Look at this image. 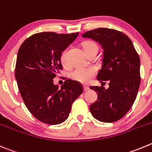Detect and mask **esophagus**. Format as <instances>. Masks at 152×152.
I'll list each match as a JSON object with an SVG mask.
<instances>
[{
  "mask_svg": "<svg viewBox=\"0 0 152 152\" xmlns=\"http://www.w3.org/2000/svg\"><path fill=\"white\" fill-rule=\"evenodd\" d=\"M83 89H84V91H85V92H86V91H88V90H89V87H88V86H84Z\"/></svg>",
  "mask_w": 152,
  "mask_h": 152,
  "instance_id": "obj_1",
  "label": "esophagus"
}]
</instances>
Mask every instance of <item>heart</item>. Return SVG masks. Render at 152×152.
<instances>
[{"label": "heart", "mask_w": 152, "mask_h": 152, "mask_svg": "<svg viewBox=\"0 0 152 152\" xmlns=\"http://www.w3.org/2000/svg\"><path fill=\"white\" fill-rule=\"evenodd\" d=\"M82 47H83L84 50H85V53L87 54L88 52L94 49H98V45L94 42H91V41H88V42H85L82 44ZM61 63L63 65L67 66L68 63H67V56H66V50H64L61 54V57H60ZM96 71L94 68L92 67H79L75 69L74 70L70 73V78L73 80L76 81V82H81V83H88L90 82L91 78L94 77L95 76Z\"/></svg>", "instance_id": "obj_1"}]
</instances>
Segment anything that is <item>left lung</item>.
Here are the masks:
<instances>
[{
  "label": "left lung",
  "instance_id": "8db88e82",
  "mask_svg": "<svg viewBox=\"0 0 152 152\" xmlns=\"http://www.w3.org/2000/svg\"><path fill=\"white\" fill-rule=\"evenodd\" d=\"M101 45L103 49L102 68L97 74L100 82L108 81L109 88L91 86L98 99L90 106L91 114L103 123L123 118L133 105L140 84V60L133 43L123 32L98 28L82 35Z\"/></svg>",
  "mask_w": 152,
  "mask_h": 152
}]
</instances>
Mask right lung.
<instances>
[{
    "mask_svg": "<svg viewBox=\"0 0 152 152\" xmlns=\"http://www.w3.org/2000/svg\"><path fill=\"white\" fill-rule=\"evenodd\" d=\"M78 35L39 32L26 39L18 50L15 76L19 91L29 111L46 124L65 121L73 102L83 92L76 81L67 79L61 88L53 84L62 69L61 53Z\"/></svg>",
    "mask_w": 152,
    "mask_h": 152,
    "instance_id": "1",
    "label": "right lung"
}]
</instances>
